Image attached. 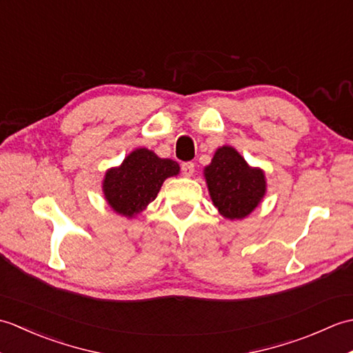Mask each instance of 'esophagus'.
I'll return each mask as SVG.
<instances>
[{"label": "esophagus", "instance_id": "esophagus-1", "mask_svg": "<svg viewBox=\"0 0 353 353\" xmlns=\"http://www.w3.org/2000/svg\"><path fill=\"white\" fill-rule=\"evenodd\" d=\"M182 172L185 177H191L194 174V163L192 162H183L182 163Z\"/></svg>", "mask_w": 353, "mask_h": 353}]
</instances>
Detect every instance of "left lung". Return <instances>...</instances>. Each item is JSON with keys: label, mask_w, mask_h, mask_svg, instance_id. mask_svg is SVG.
I'll return each instance as SVG.
<instances>
[{"label": "left lung", "mask_w": 353, "mask_h": 353, "mask_svg": "<svg viewBox=\"0 0 353 353\" xmlns=\"http://www.w3.org/2000/svg\"><path fill=\"white\" fill-rule=\"evenodd\" d=\"M203 174L214 206L226 219H245L265 196L264 171L252 168L234 147L216 150Z\"/></svg>", "instance_id": "obj_1"}]
</instances>
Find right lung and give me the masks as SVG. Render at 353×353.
Listing matches in <instances>:
<instances>
[{"mask_svg":"<svg viewBox=\"0 0 353 353\" xmlns=\"http://www.w3.org/2000/svg\"><path fill=\"white\" fill-rule=\"evenodd\" d=\"M179 171L176 161L161 159L152 150L137 148L119 167L106 171L104 199L117 214L133 219L156 199L165 179L177 176Z\"/></svg>","mask_w":353,"mask_h":353,"instance_id":"1","label":"right lung"}]
</instances>
